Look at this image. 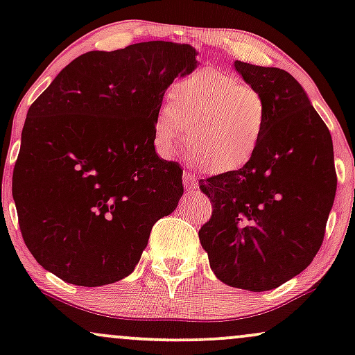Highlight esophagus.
<instances>
[{
  "mask_svg": "<svg viewBox=\"0 0 355 355\" xmlns=\"http://www.w3.org/2000/svg\"><path fill=\"white\" fill-rule=\"evenodd\" d=\"M183 183H185V189L189 191H193L195 189H197V180H195L193 175H190V173L183 175Z\"/></svg>",
  "mask_w": 355,
  "mask_h": 355,
  "instance_id": "34e87169",
  "label": "esophagus"
}]
</instances>
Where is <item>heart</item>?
<instances>
[{
	"label": "heart",
	"mask_w": 355,
	"mask_h": 355,
	"mask_svg": "<svg viewBox=\"0 0 355 355\" xmlns=\"http://www.w3.org/2000/svg\"><path fill=\"white\" fill-rule=\"evenodd\" d=\"M153 121V146L173 157L189 135V160L214 175L252 162L267 130V101L237 76L215 68L191 73L170 88Z\"/></svg>",
	"instance_id": "b5f03b06"
}]
</instances>
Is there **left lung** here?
Masks as SVG:
<instances>
[{"instance_id": "8db88e82", "label": "left lung", "mask_w": 355, "mask_h": 355, "mask_svg": "<svg viewBox=\"0 0 355 355\" xmlns=\"http://www.w3.org/2000/svg\"><path fill=\"white\" fill-rule=\"evenodd\" d=\"M234 67L267 101L266 137L247 166L200 182L214 211L198 239L218 280L263 292L299 275L319 252L337 189L334 146L291 73L239 60Z\"/></svg>"}]
</instances>
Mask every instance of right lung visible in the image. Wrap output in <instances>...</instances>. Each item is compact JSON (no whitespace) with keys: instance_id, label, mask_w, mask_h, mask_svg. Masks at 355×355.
<instances>
[{"instance_id":"add662e5","label":"right lung","mask_w":355,"mask_h":355,"mask_svg":"<svg viewBox=\"0 0 355 355\" xmlns=\"http://www.w3.org/2000/svg\"><path fill=\"white\" fill-rule=\"evenodd\" d=\"M197 55L173 42L88 51L28 110L13 198L24 243L48 272L100 287L135 270L155 222L183 195L180 165L155 152L153 121Z\"/></svg>"}]
</instances>
